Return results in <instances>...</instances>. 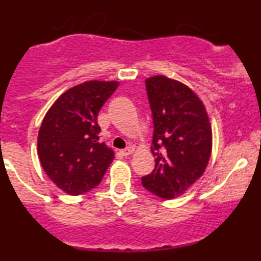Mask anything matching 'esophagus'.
<instances>
[{
	"label": "esophagus",
	"instance_id": "obj_1",
	"mask_svg": "<svg viewBox=\"0 0 261 261\" xmlns=\"http://www.w3.org/2000/svg\"><path fill=\"white\" fill-rule=\"evenodd\" d=\"M133 152H134V147H133V146H128V147L121 149L120 153H121L122 155H124V157H126V155L133 154Z\"/></svg>",
	"mask_w": 261,
	"mask_h": 261
}]
</instances>
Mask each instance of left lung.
<instances>
[{
  "label": "left lung",
  "mask_w": 261,
  "mask_h": 261,
  "mask_svg": "<svg viewBox=\"0 0 261 261\" xmlns=\"http://www.w3.org/2000/svg\"><path fill=\"white\" fill-rule=\"evenodd\" d=\"M153 119L151 151L155 167L141 178L149 193L162 199L184 194L205 172L212 149L207 113L199 97L166 76L146 80Z\"/></svg>",
  "instance_id": "left-lung-1"
}]
</instances>
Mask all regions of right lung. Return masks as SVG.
Here are the masks:
<instances>
[{"mask_svg":"<svg viewBox=\"0 0 261 261\" xmlns=\"http://www.w3.org/2000/svg\"><path fill=\"white\" fill-rule=\"evenodd\" d=\"M118 82L89 81L66 91L41 122L38 154L44 172L70 195L94 189L113 162L114 152L99 141L98 113Z\"/></svg>","mask_w":261,"mask_h":261,"instance_id":"1","label":"right lung"}]
</instances>
